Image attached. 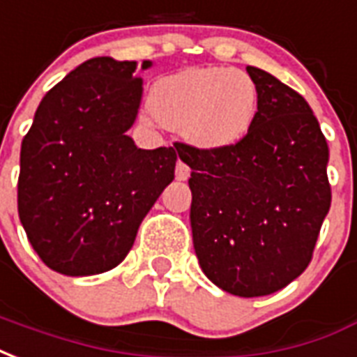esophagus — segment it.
Returning <instances> with one entry per match:
<instances>
[{
	"mask_svg": "<svg viewBox=\"0 0 357 357\" xmlns=\"http://www.w3.org/2000/svg\"><path fill=\"white\" fill-rule=\"evenodd\" d=\"M189 176H191V168L183 160H178V165H176V179L185 181V179H189Z\"/></svg>",
	"mask_w": 357,
	"mask_h": 357,
	"instance_id": "1",
	"label": "esophagus"
}]
</instances>
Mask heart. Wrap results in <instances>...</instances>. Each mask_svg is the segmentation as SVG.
Returning <instances> with one entry per match:
<instances>
[{"label":"heart","instance_id":"b5f03b06","mask_svg":"<svg viewBox=\"0 0 357 357\" xmlns=\"http://www.w3.org/2000/svg\"><path fill=\"white\" fill-rule=\"evenodd\" d=\"M149 109L162 126L183 132L195 147L223 151L240 144L255 125L259 89L242 70L187 68L153 84Z\"/></svg>","mask_w":357,"mask_h":357}]
</instances>
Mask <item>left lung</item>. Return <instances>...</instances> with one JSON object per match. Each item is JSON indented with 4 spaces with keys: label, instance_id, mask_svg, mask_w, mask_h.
I'll use <instances>...</instances> for the list:
<instances>
[{
    "label": "left lung",
    "instance_id": "left-lung-1",
    "mask_svg": "<svg viewBox=\"0 0 357 357\" xmlns=\"http://www.w3.org/2000/svg\"><path fill=\"white\" fill-rule=\"evenodd\" d=\"M259 89L240 144L204 151L176 144L191 168V229L202 273L223 291L261 297L303 274L331 206L329 147L299 92L248 66Z\"/></svg>",
    "mask_w": 357,
    "mask_h": 357
}]
</instances>
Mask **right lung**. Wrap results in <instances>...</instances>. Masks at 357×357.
Instances as JSON below:
<instances>
[{"instance_id":"obj_1","label":"right lung","mask_w":357,"mask_h":357,"mask_svg":"<svg viewBox=\"0 0 357 357\" xmlns=\"http://www.w3.org/2000/svg\"><path fill=\"white\" fill-rule=\"evenodd\" d=\"M142 83L138 62L91 58L45 94L24 136L18 218L56 273L91 276L117 266L174 179V147L139 149L126 136Z\"/></svg>"}]
</instances>
